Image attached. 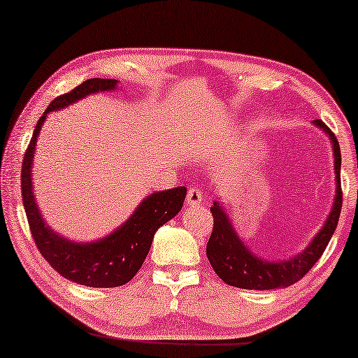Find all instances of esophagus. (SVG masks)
I'll use <instances>...</instances> for the list:
<instances>
[{"label":"esophagus","instance_id":"1","mask_svg":"<svg viewBox=\"0 0 358 358\" xmlns=\"http://www.w3.org/2000/svg\"><path fill=\"white\" fill-rule=\"evenodd\" d=\"M203 201V193L201 190H198L196 187H192L187 192V204H190V206H196V204H200Z\"/></svg>","mask_w":358,"mask_h":358}]
</instances>
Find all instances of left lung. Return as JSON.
Instances as JSON below:
<instances>
[{
    "label": "left lung",
    "instance_id": "1",
    "mask_svg": "<svg viewBox=\"0 0 358 358\" xmlns=\"http://www.w3.org/2000/svg\"><path fill=\"white\" fill-rule=\"evenodd\" d=\"M314 125L322 128L333 145V157H335V174H336V195L330 214L325 220L322 230L315 234L314 239L306 249L289 260L268 262L252 254L243 239L234 231L230 217L219 201H214L210 208L214 217V228L206 245V255L217 276L225 284L239 287L248 290H273L280 287H289L300 280L315 262H317L328 243L336 230L339 214L343 206L341 192V150L335 134L331 133L322 120H314Z\"/></svg>",
    "mask_w": 358,
    "mask_h": 358
}]
</instances>
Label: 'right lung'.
Segmentation results:
<instances>
[{"label": "right lung", "instance_id": "1", "mask_svg": "<svg viewBox=\"0 0 358 358\" xmlns=\"http://www.w3.org/2000/svg\"><path fill=\"white\" fill-rule=\"evenodd\" d=\"M117 89L115 79H89L69 93L57 96L41 115L34 127L22 163V198L27 219L38 249L49 265L71 282L87 287H119L134 278L149 254L155 231L182 209L187 189L176 187L171 190L155 192L144 198L134 209L131 217L106 238L95 243H74L62 236L45 224L34 201L31 184V166L36 141L45 117L52 110L69 106L79 99L98 92Z\"/></svg>", "mask_w": 358, "mask_h": 358}]
</instances>
